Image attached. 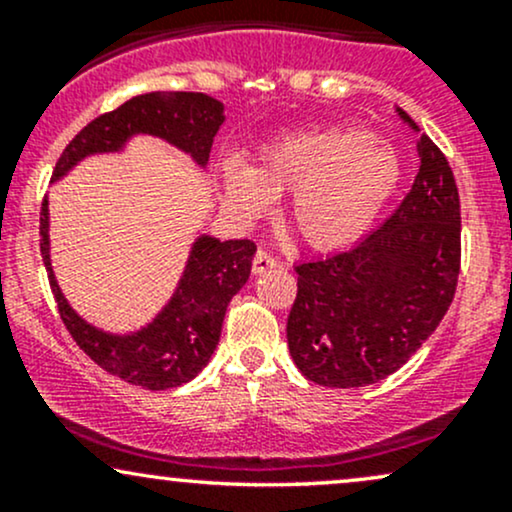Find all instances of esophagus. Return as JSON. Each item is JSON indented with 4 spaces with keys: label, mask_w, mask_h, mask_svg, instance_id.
<instances>
[{
    "label": "esophagus",
    "mask_w": 512,
    "mask_h": 512,
    "mask_svg": "<svg viewBox=\"0 0 512 512\" xmlns=\"http://www.w3.org/2000/svg\"><path fill=\"white\" fill-rule=\"evenodd\" d=\"M274 267H276L274 257L269 255V252L257 250L255 260H252V274H264V272H267V269H274Z\"/></svg>",
    "instance_id": "1"
}]
</instances>
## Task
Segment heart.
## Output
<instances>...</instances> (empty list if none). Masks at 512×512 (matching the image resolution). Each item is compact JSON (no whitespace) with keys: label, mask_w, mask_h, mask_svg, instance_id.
I'll return each mask as SVG.
<instances>
[{"label":"heart","mask_w":512,"mask_h":512,"mask_svg":"<svg viewBox=\"0 0 512 512\" xmlns=\"http://www.w3.org/2000/svg\"><path fill=\"white\" fill-rule=\"evenodd\" d=\"M223 190L236 209L260 216L291 195L286 226L313 250H342L373 226L402 180V158L361 127L301 129L267 144L252 168L221 166Z\"/></svg>","instance_id":"heart-1"}]
</instances>
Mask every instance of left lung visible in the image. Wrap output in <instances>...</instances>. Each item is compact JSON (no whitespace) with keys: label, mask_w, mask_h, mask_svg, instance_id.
Instances as JSON below:
<instances>
[{"label":"left lung","mask_w":512,"mask_h":512,"mask_svg":"<svg viewBox=\"0 0 512 512\" xmlns=\"http://www.w3.org/2000/svg\"><path fill=\"white\" fill-rule=\"evenodd\" d=\"M397 115L419 132L416 122ZM414 185L378 231L351 250L296 264L298 293L286 322L298 370L322 387L387 378L436 332L460 276V195L443 151L416 142Z\"/></svg>","instance_id":"left-lung-1"}]
</instances>
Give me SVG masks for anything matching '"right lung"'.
Returning <instances> with one entry per match:
<instances>
[{
  "mask_svg": "<svg viewBox=\"0 0 512 512\" xmlns=\"http://www.w3.org/2000/svg\"><path fill=\"white\" fill-rule=\"evenodd\" d=\"M223 125V103L207 93L156 91L129 98L120 108L91 120L67 144L52 180L67 175L81 158L113 154L134 134H151L178 146L197 166H207L211 144ZM48 197L40 207V252L48 269L57 310L79 349L103 370L144 390L190 383L209 363L221 337L228 303L250 276L255 243L199 236L166 308L132 334H110L88 325L62 296L50 264Z\"/></svg>",
  "mask_w": 512,
  "mask_h": 512,
  "instance_id": "1",
  "label": "right lung"
}]
</instances>
